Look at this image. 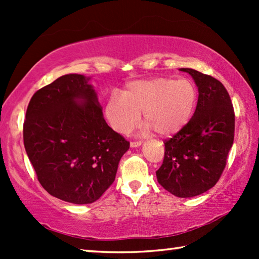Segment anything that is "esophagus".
Here are the masks:
<instances>
[{"label": "esophagus", "mask_w": 259, "mask_h": 259, "mask_svg": "<svg viewBox=\"0 0 259 259\" xmlns=\"http://www.w3.org/2000/svg\"><path fill=\"white\" fill-rule=\"evenodd\" d=\"M142 144L141 141H137V142H131V147H139Z\"/></svg>", "instance_id": "obj_1"}]
</instances>
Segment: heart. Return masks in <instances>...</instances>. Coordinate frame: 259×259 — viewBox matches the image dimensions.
<instances>
[{
  "label": "heart",
  "mask_w": 259,
  "mask_h": 259,
  "mask_svg": "<svg viewBox=\"0 0 259 259\" xmlns=\"http://www.w3.org/2000/svg\"><path fill=\"white\" fill-rule=\"evenodd\" d=\"M197 104L198 89L191 80L157 77L128 83L122 97L108 98L105 113L110 126L120 134L133 131L143 113L147 130L171 136L189 124Z\"/></svg>",
  "instance_id": "obj_1"
}]
</instances>
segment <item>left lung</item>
Returning <instances> with one entry per match:
<instances>
[{
    "mask_svg": "<svg viewBox=\"0 0 259 259\" xmlns=\"http://www.w3.org/2000/svg\"><path fill=\"white\" fill-rule=\"evenodd\" d=\"M198 87L196 112L182 131L164 141L157 182L179 198H192L212 188L221 177L235 136V112L225 86L190 68Z\"/></svg>",
    "mask_w": 259,
    "mask_h": 259,
    "instance_id": "1",
    "label": "left lung"
}]
</instances>
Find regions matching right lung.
I'll return each instance as SVG.
<instances>
[{
    "label": "right lung",
    "instance_id": "1",
    "mask_svg": "<svg viewBox=\"0 0 259 259\" xmlns=\"http://www.w3.org/2000/svg\"><path fill=\"white\" fill-rule=\"evenodd\" d=\"M89 77L61 76L31 98L23 142L47 192L93 203L112 186L130 142L107 125Z\"/></svg>",
    "mask_w": 259,
    "mask_h": 259
}]
</instances>
